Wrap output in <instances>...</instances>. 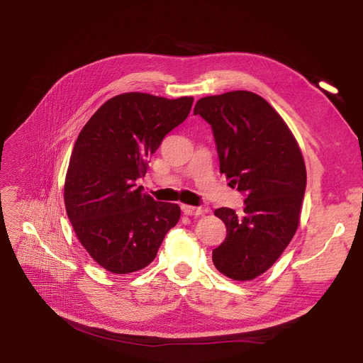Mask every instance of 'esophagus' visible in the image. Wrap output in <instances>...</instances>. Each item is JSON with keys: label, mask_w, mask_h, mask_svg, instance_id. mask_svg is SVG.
Segmentation results:
<instances>
[{"label": "esophagus", "mask_w": 363, "mask_h": 363, "mask_svg": "<svg viewBox=\"0 0 363 363\" xmlns=\"http://www.w3.org/2000/svg\"><path fill=\"white\" fill-rule=\"evenodd\" d=\"M182 212H184L186 216H200V215L207 213V208H206V207H196V206L184 204V206H182Z\"/></svg>", "instance_id": "obj_1"}]
</instances>
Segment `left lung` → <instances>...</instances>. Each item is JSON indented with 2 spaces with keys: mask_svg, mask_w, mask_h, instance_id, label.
<instances>
[{
  "mask_svg": "<svg viewBox=\"0 0 363 363\" xmlns=\"http://www.w3.org/2000/svg\"><path fill=\"white\" fill-rule=\"evenodd\" d=\"M194 114L212 125L220 174L245 193L241 215L215 211L226 237L213 264L234 281H252L279 259L298 228L306 189L301 150L279 113L250 91L203 97Z\"/></svg>",
  "mask_w": 363,
  "mask_h": 363,
  "instance_id": "left-lung-1",
  "label": "left lung"
}]
</instances>
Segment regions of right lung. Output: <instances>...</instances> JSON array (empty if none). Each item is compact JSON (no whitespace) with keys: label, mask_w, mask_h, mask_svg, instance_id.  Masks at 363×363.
I'll return each mask as SVG.
<instances>
[{"label":"right lung","mask_w":363,"mask_h":363,"mask_svg":"<svg viewBox=\"0 0 363 363\" xmlns=\"http://www.w3.org/2000/svg\"><path fill=\"white\" fill-rule=\"evenodd\" d=\"M194 99L169 100L125 92L95 111L74 143L65 179V206L88 255L111 274L144 269L181 207L156 201L135 181L166 133L181 125Z\"/></svg>","instance_id":"1"}]
</instances>
